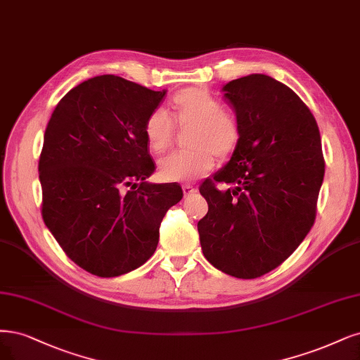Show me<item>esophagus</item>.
I'll list each match as a JSON object with an SVG mask.
<instances>
[{"label":"esophagus","mask_w":360,"mask_h":360,"mask_svg":"<svg viewBox=\"0 0 360 360\" xmlns=\"http://www.w3.org/2000/svg\"><path fill=\"white\" fill-rule=\"evenodd\" d=\"M181 189H183L184 196H191V195H193L196 192V189L193 188V186H191V184H183Z\"/></svg>","instance_id":"esophagus-1"}]
</instances>
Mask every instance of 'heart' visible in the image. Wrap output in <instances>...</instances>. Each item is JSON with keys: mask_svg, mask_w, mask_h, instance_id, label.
I'll use <instances>...</instances> for the list:
<instances>
[{"mask_svg": "<svg viewBox=\"0 0 360 360\" xmlns=\"http://www.w3.org/2000/svg\"><path fill=\"white\" fill-rule=\"evenodd\" d=\"M172 113L180 128H192V150L172 153L159 164V177L167 183H188L205 176L217 159L229 158L240 143V125L229 111L204 88H188L172 98ZM144 135L153 153H164L174 139V123L164 108L146 120Z\"/></svg>", "mask_w": 360, "mask_h": 360, "instance_id": "heart-1", "label": "heart"}]
</instances>
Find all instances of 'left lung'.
<instances>
[{
	"instance_id": "8db88e82",
	"label": "left lung",
	"mask_w": 360,
	"mask_h": 360,
	"mask_svg": "<svg viewBox=\"0 0 360 360\" xmlns=\"http://www.w3.org/2000/svg\"><path fill=\"white\" fill-rule=\"evenodd\" d=\"M221 92L240 143L200 188L208 213L198 232L214 268L256 278L283 264L313 226L325 176L320 132L301 98L265 74L232 80ZM216 182L231 188L221 193Z\"/></svg>"
}]
</instances>
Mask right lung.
<instances>
[{
  "label": "right lung",
  "mask_w": 360,
  "mask_h": 360,
  "mask_svg": "<svg viewBox=\"0 0 360 360\" xmlns=\"http://www.w3.org/2000/svg\"><path fill=\"white\" fill-rule=\"evenodd\" d=\"M167 91L113 74L84 80L55 107L39 162L41 214L67 256L98 277H117L155 253L159 225L183 196L147 179L146 120Z\"/></svg>",
  "instance_id": "1"
}]
</instances>
